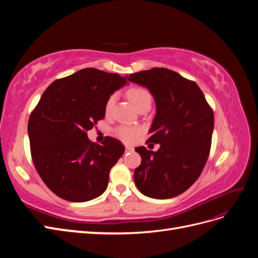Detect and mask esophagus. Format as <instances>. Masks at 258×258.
Returning <instances> with one entry per match:
<instances>
[{"label":"esophagus","instance_id":"34e87169","mask_svg":"<svg viewBox=\"0 0 258 258\" xmlns=\"http://www.w3.org/2000/svg\"><path fill=\"white\" fill-rule=\"evenodd\" d=\"M135 151V148L132 147V146H126V152L127 153H130V152H134Z\"/></svg>","mask_w":258,"mask_h":258}]
</instances>
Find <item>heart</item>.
Segmentation results:
<instances>
[{
	"mask_svg": "<svg viewBox=\"0 0 258 258\" xmlns=\"http://www.w3.org/2000/svg\"><path fill=\"white\" fill-rule=\"evenodd\" d=\"M127 97L130 100V102L134 104L136 110L139 112L144 108L150 110L152 104V95L144 87H132L127 90ZM115 103V95H111L105 101L104 104V112L105 114H110L114 107ZM115 136L120 139L121 141L126 143H134L141 134V129L139 127L132 126H118L115 129Z\"/></svg>",
	"mask_w": 258,
	"mask_h": 258,
	"instance_id": "1",
	"label": "heart"
}]
</instances>
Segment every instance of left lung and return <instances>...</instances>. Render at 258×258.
I'll return each instance as SVG.
<instances>
[{
  "mask_svg": "<svg viewBox=\"0 0 258 258\" xmlns=\"http://www.w3.org/2000/svg\"><path fill=\"white\" fill-rule=\"evenodd\" d=\"M128 81L148 88L156 116L147 143H159L157 152L140 146L142 158L135 183L147 197L178 196L197 181L209 158L214 114L198 85L165 68L130 74Z\"/></svg>",
  "mask_w": 258,
  "mask_h": 258,
  "instance_id": "1",
  "label": "left lung"
}]
</instances>
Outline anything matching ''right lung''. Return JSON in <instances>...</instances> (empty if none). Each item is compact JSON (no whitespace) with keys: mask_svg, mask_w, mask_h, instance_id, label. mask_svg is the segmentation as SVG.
Here are the masks:
<instances>
[{"mask_svg":"<svg viewBox=\"0 0 258 258\" xmlns=\"http://www.w3.org/2000/svg\"><path fill=\"white\" fill-rule=\"evenodd\" d=\"M126 77L95 68L52 82L29 118L31 157L46 186L58 197L84 202L102 195L108 175L124 152L106 137L91 142L87 131L105 116L104 104Z\"/></svg>","mask_w":258,"mask_h":258,"instance_id":"1","label":"right lung"}]
</instances>
